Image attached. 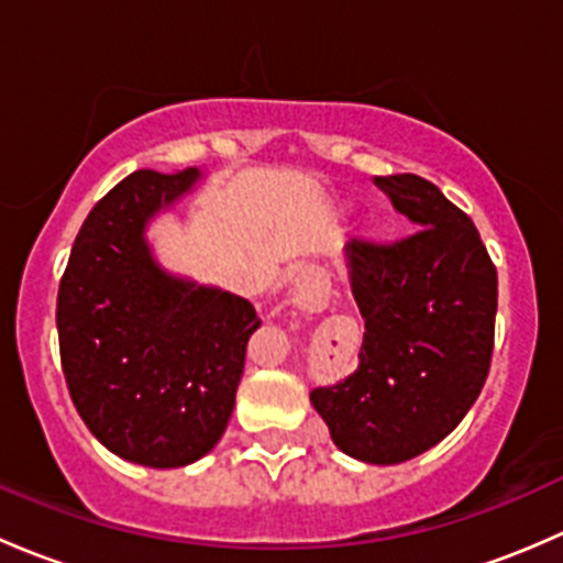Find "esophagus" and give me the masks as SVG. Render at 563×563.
<instances>
[{
	"instance_id": "obj_1",
	"label": "esophagus",
	"mask_w": 563,
	"mask_h": 563,
	"mask_svg": "<svg viewBox=\"0 0 563 563\" xmlns=\"http://www.w3.org/2000/svg\"><path fill=\"white\" fill-rule=\"evenodd\" d=\"M328 282H314V284H303L298 289V303L306 306V309H322L324 300H328Z\"/></svg>"
}]
</instances>
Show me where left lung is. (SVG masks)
<instances>
[{"label": "left lung", "mask_w": 563, "mask_h": 563, "mask_svg": "<svg viewBox=\"0 0 563 563\" xmlns=\"http://www.w3.org/2000/svg\"><path fill=\"white\" fill-rule=\"evenodd\" d=\"M415 224L396 241L352 239L357 368L311 390L335 448L366 463L409 461L442 442L477 401L496 333V265L472 219L415 173L374 176Z\"/></svg>", "instance_id": "left-lung-1"}]
</instances>
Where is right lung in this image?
Instances as JSON below:
<instances>
[{
  "mask_svg": "<svg viewBox=\"0 0 563 563\" xmlns=\"http://www.w3.org/2000/svg\"><path fill=\"white\" fill-rule=\"evenodd\" d=\"M197 167L135 170L91 208L56 298L67 390L80 420L124 461L176 468L211 453L235 407L249 300L173 279L143 228L189 192Z\"/></svg>",
  "mask_w": 563,
  "mask_h": 563,
  "instance_id": "1",
  "label": "right lung"
}]
</instances>
